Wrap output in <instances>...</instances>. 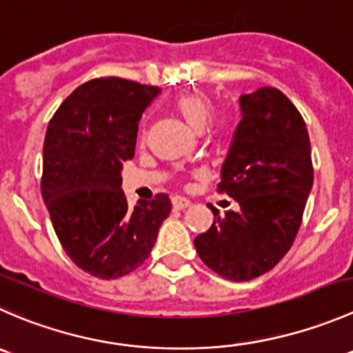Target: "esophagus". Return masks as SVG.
Returning <instances> with one entry per match:
<instances>
[{"instance_id":"1","label":"esophagus","mask_w":353,"mask_h":353,"mask_svg":"<svg viewBox=\"0 0 353 353\" xmlns=\"http://www.w3.org/2000/svg\"><path fill=\"white\" fill-rule=\"evenodd\" d=\"M172 205H173V209H176V211H181V209H185L190 205V201H188V199H183V197H173Z\"/></svg>"}]
</instances>
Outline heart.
Instances as JSON below:
<instances>
[{
	"mask_svg": "<svg viewBox=\"0 0 353 353\" xmlns=\"http://www.w3.org/2000/svg\"><path fill=\"white\" fill-rule=\"evenodd\" d=\"M173 110L176 111L178 117L185 121L194 130H201L208 123L209 135L212 139H223L226 130H228L230 118L225 113H212L211 99L204 92H183L173 101ZM210 121L208 122L207 120Z\"/></svg>",
	"mask_w": 353,
	"mask_h": 353,
	"instance_id": "1",
	"label": "heart"
}]
</instances>
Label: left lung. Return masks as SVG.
Instances as JSON below:
<instances>
[{
  "instance_id": "obj_1",
  "label": "left lung",
  "mask_w": 353,
  "mask_h": 353,
  "mask_svg": "<svg viewBox=\"0 0 353 353\" xmlns=\"http://www.w3.org/2000/svg\"><path fill=\"white\" fill-rule=\"evenodd\" d=\"M242 120L221 168L219 194L239 211L214 214L194 239L202 263L230 281H249L273 270L294 243L312 188L314 168L305 121L274 87L240 97Z\"/></svg>"
}]
</instances>
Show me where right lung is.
<instances>
[{
	"mask_svg": "<svg viewBox=\"0 0 353 353\" xmlns=\"http://www.w3.org/2000/svg\"><path fill=\"white\" fill-rule=\"evenodd\" d=\"M158 87L101 77L77 87L50 120L41 194L66 256L99 280L142 266L172 212L166 194L128 208L121 168Z\"/></svg>",
	"mask_w": 353,
	"mask_h": 353,
	"instance_id": "1",
	"label": "right lung"
}]
</instances>
